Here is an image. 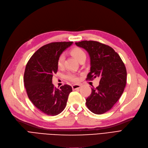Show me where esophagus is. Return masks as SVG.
I'll return each mask as SVG.
<instances>
[{
  "label": "esophagus",
  "mask_w": 148,
  "mask_h": 148,
  "mask_svg": "<svg viewBox=\"0 0 148 148\" xmlns=\"http://www.w3.org/2000/svg\"><path fill=\"white\" fill-rule=\"evenodd\" d=\"M81 87V86L79 84H75L72 86V88L73 90H77Z\"/></svg>",
  "instance_id": "1"
}]
</instances>
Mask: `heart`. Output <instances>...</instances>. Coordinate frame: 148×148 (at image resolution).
I'll use <instances>...</instances> for the list:
<instances>
[{
  "label": "heart",
  "mask_w": 148,
  "mask_h": 148,
  "mask_svg": "<svg viewBox=\"0 0 148 148\" xmlns=\"http://www.w3.org/2000/svg\"><path fill=\"white\" fill-rule=\"evenodd\" d=\"M71 53L72 55L78 61H79L81 59H82L84 57H86L85 52L82 49L79 48V47H75V48L73 49L71 51ZM65 60V55L64 54H61L58 58L57 61V66L59 68H62L64 66V63ZM66 78L67 79L72 82H76L78 81V77L77 76L73 73H69L67 76Z\"/></svg>",
  "instance_id": "b5f03b06"
}]
</instances>
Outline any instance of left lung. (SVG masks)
Here are the masks:
<instances>
[{
	"instance_id": "obj_1",
	"label": "left lung",
	"mask_w": 148,
	"mask_h": 148,
	"mask_svg": "<svg viewBox=\"0 0 148 148\" xmlns=\"http://www.w3.org/2000/svg\"><path fill=\"white\" fill-rule=\"evenodd\" d=\"M75 44L84 49L90 58V72L87 79L100 78L99 85L92 87L86 106L93 113L103 114L112 109L120 99L126 84L127 72L119 55L109 45L93 40Z\"/></svg>"
}]
</instances>
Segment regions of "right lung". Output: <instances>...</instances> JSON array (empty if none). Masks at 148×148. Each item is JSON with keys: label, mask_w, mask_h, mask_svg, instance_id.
I'll return each mask as SVG.
<instances>
[{"label": "right lung", "mask_w": 148, "mask_h": 148, "mask_svg": "<svg viewBox=\"0 0 148 148\" xmlns=\"http://www.w3.org/2000/svg\"><path fill=\"white\" fill-rule=\"evenodd\" d=\"M73 42H58L46 44L38 49L28 61L23 82L29 100L46 115H57L66 108L70 86L56 88L52 84L53 75L57 73V61L63 51Z\"/></svg>", "instance_id": "add662e5"}]
</instances>
